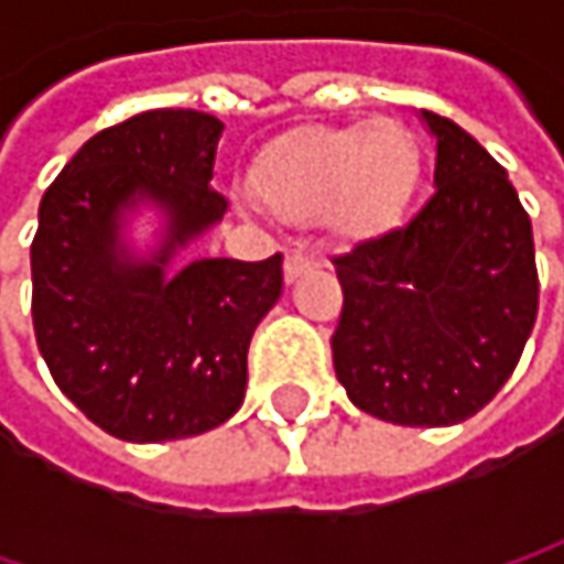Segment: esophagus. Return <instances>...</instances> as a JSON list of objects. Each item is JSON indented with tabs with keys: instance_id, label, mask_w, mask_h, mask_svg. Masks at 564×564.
<instances>
[{
	"instance_id": "obj_1",
	"label": "esophagus",
	"mask_w": 564,
	"mask_h": 564,
	"mask_svg": "<svg viewBox=\"0 0 564 564\" xmlns=\"http://www.w3.org/2000/svg\"><path fill=\"white\" fill-rule=\"evenodd\" d=\"M319 261H316V254H310L306 248H293V251H286V264H283V278L293 283L300 274H306V271H313Z\"/></svg>"
}]
</instances>
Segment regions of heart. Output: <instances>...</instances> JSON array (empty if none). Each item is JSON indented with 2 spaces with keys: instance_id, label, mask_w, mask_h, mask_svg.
I'll return each instance as SVG.
<instances>
[{
  "instance_id": "obj_1",
  "label": "heart",
  "mask_w": 564,
  "mask_h": 564,
  "mask_svg": "<svg viewBox=\"0 0 564 564\" xmlns=\"http://www.w3.org/2000/svg\"><path fill=\"white\" fill-rule=\"evenodd\" d=\"M417 172L414 137L394 120L303 127L261 156L254 188L281 218L310 221L326 212L336 231L366 238L401 215Z\"/></svg>"
}]
</instances>
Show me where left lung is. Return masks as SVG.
Segmentation results:
<instances>
[{
	"instance_id": "left-lung-1",
	"label": "left lung",
	"mask_w": 564,
	"mask_h": 564,
	"mask_svg": "<svg viewBox=\"0 0 564 564\" xmlns=\"http://www.w3.org/2000/svg\"><path fill=\"white\" fill-rule=\"evenodd\" d=\"M437 137L434 195L382 238L336 254V379L356 408L444 427L503 389L539 313L532 221L507 170L454 120Z\"/></svg>"
}]
</instances>
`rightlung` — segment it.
I'll return each instance as SVG.
<instances>
[{
	"mask_svg": "<svg viewBox=\"0 0 564 564\" xmlns=\"http://www.w3.org/2000/svg\"><path fill=\"white\" fill-rule=\"evenodd\" d=\"M221 130L202 110H143L90 137L39 205V349L57 389L120 441H178L225 424L245 401L251 336L281 300V254L254 264L208 258L163 274L172 248L228 208L208 185ZM137 194L173 218L153 265L116 254V215Z\"/></svg>",
	"mask_w": 564,
	"mask_h": 564,
	"instance_id": "obj_1",
	"label": "right lung"
}]
</instances>
